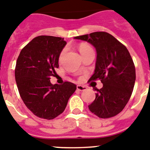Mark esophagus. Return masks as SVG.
I'll use <instances>...</instances> for the list:
<instances>
[{
    "label": "esophagus",
    "instance_id": "34e87169",
    "mask_svg": "<svg viewBox=\"0 0 150 150\" xmlns=\"http://www.w3.org/2000/svg\"><path fill=\"white\" fill-rule=\"evenodd\" d=\"M76 89H77L78 91H86V89H87V87L83 86H80V85H78V86H76Z\"/></svg>",
    "mask_w": 150,
    "mask_h": 150
}]
</instances>
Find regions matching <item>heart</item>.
I'll use <instances>...</instances> for the list:
<instances>
[{"mask_svg":"<svg viewBox=\"0 0 150 150\" xmlns=\"http://www.w3.org/2000/svg\"><path fill=\"white\" fill-rule=\"evenodd\" d=\"M92 50V48L91 47L88 45H87V44L82 43V44H81V45H79V52H80L81 54H82V53H86V52L88 51V50ZM64 52H65V50H63L62 51V53H60V56H59L60 60L62 59L63 56H64Z\"/></svg>","mask_w":150,"mask_h":150,"instance_id":"1","label":"heart"}]
</instances>
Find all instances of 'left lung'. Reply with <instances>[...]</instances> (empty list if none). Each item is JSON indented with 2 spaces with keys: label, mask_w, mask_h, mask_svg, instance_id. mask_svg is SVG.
<instances>
[{
  "label": "left lung",
  "mask_w": 150,
  "mask_h": 150,
  "mask_svg": "<svg viewBox=\"0 0 150 150\" xmlns=\"http://www.w3.org/2000/svg\"><path fill=\"white\" fill-rule=\"evenodd\" d=\"M74 38L86 41L97 51L95 70L89 80L100 79L102 88L97 89L96 98L88 105L100 118H109L124 108L134 88L135 68L127 48L111 34L91 33Z\"/></svg>",
  "instance_id": "8db88e82"
}]
</instances>
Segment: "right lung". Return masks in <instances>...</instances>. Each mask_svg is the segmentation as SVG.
Wrapping results in <instances>:
<instances>
[{"label":"right lung","mask_w":150,"mask_h":150,"mask_svg":"<svg viewBox=\"0 0 150 150\" xmlns=\"http://www.w3.org/2000/svg\"><path fill=\"white\" fill-rule=\"evenodd\" d=\"M66 44L60 37L40 35L29 42L18 57L15 76L19 94L38 117L52 120L59 116L76 89L72 82L53 85L50 81L59 68L60 53Z\"/></svg>","instance_id":"obj_1"}]
</instances>
